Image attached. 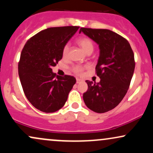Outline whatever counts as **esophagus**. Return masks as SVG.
<instances>
[{"label":"esophagus","mask_w":153,"mask_h":153,"mask_svg":"<svg viewBox=\"0 0 153 153\" xmlns=\"http://www.w3.org/2000/svg\"><path fill=\"white\" fill-rule=\"evenodd\" d=\"M82 80L81 79H79V78H76V83H80V82H82Z\"/></svg>","instance_id":"esophagus-1"}]
</instances>
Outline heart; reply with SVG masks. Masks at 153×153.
I'll return each mask as SVG.
<instances>
[{
  "label": "heart",
  "mask_w": 153,
  "mask_h": 153,
  "mask_svg": "<svg viewBox=\"0 0 153 153\" xmlns=\"http://www.w3.org/2000/svg\"><path fill=\"white\" fill-rule=\"evenodd\" d=\"M77 43L81 48L86 52L87 54H91L92 53L93 51L94 50L95 45L94 41L91 39V38L87 37V36H83V37H81L78 39V41H77ZM70 51V46L68 44H66L64 47H63L62 49V57H67L68 56V54H69ZM86 65H74L72 67L71 70L73 73H75L77 75H81L82 73H83L84 70L85 68H87Z\"/></svg>",
  "instance_id": "b5f03b06"
}]
</instances>
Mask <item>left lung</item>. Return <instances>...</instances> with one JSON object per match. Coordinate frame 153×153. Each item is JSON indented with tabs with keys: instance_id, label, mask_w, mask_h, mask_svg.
<instances>
[{
	"instance_id": "1",
	"label": "left lung",
	"mask_w": 153,
	"mask_h": 153,
	"mask_svg": "<svg viewBox=\"0 0 153 153\" xmlns=\"http://www.w3.org/2000/svg\"><path fill=\"white\" fill-rule=\"evenodd\" d=\"M79 32L92 39L100 49L96 73L101 80H85L88 89L83 101L94 112L105 113L118 106L127 94L134 71V52L125 38L108 29L82 27Z\"/></svg>"
}]
</instances>
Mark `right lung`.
I'll return each instance as SVG.
<instances>
[{
    "label": "right lung",
    "instance_id": "right-lung-1",
    "mask_svg": "<svg viewBox=\"0 0 153 153\" xmlns=\"http://www.w3.org/2000/svg\"><path fill=\"white\" fill-rule=\"evenodd\" d=\"M79 26L51 27L26 42L19 62V75L29 101L41 111L60 109L76 80L73 76H56L52 73L62 57V49Z\"/></svg>",
    "mask_w": 153,
    "mask_h": 153
}]
</instances>
